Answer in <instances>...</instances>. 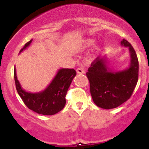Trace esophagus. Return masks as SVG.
Here are the masks:
<instances>
[{"label":"esophagus","mask_w":149,"mask_h":149,"mask_svg":"<svg viewBox=\"0 0 149 149\" xmlns=\"http://www.w3.org/2000/svg\"><path fill=\"white\" fill-rule=\"evenodd\" d=\"M76 72H77V73H78V74H84V73H85V71L83 68L78 67V69H76Z\"/></svg>","instance_id":"obj_1"}]
</instances>
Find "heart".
I'll return each instance as SVG.
<instances>
[{"label":"heart","mask_w":149,"mask_h":149,"mask_svg":"<svg viewBox=\"0 0 149 149\" xmlns=\"http://www.w3.org/2000/svg\"><path fill=\"white\" fill-rule=\"evenodd\" d=\"M95 43V40L94 39L88 38L85 40L84 41L82 42L81 44V48H86V47H91Z\"/></svg>","instance_id":"1"}]
</instances>
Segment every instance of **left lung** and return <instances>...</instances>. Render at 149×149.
<instances>
[{
  "label": "left lung",
  "mask_w": 149,
  "mask_h": 149,
  "mask_svg": "<svg viewBox=\"0 0 149 149\" xmlns=\"http://www.w3.org/2000/svg\"><path fill=\"white\" fill-rule=\"evenodd\" d=\"M120 45L129 49L128 68L114 71L109 66L107 57L100 56L92 61L86 73L94 103L104 109H114L129 100L138 81L139 61L135 50L125 39L121 40Z\"/></svg>",
  "instance_id": "left-lung-1"
}]
</instances>
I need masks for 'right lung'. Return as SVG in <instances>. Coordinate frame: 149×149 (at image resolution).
I'll return each instance as SVG.
<instances>
[{"mask_svg":"<svg viewBox=\"0 0 149 149\" xmlns=\"http://www.w3.org/2000/svg\"><path fill=\"white\" fill-rule=\"evenodd\" d=\"M32 40L25 44L20 52L26 49ZM76 72L73 69H60L49 85L41 92L32 93L25 91L17 80L16 69L14 77L16 89L25 105L31 110L42 115L52 116L64 109L66 104V95L68 89Z\"/></svg>","mask_w":149,"mask_h":149,"instance_id":"add662e5","label":"right lung"}]
</instances>
